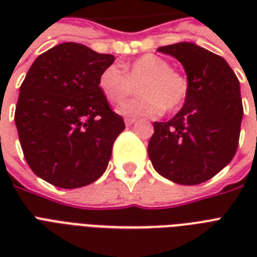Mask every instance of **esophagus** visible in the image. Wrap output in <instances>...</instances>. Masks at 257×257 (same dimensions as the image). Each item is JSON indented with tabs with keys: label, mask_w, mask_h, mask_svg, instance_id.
Wrapping results in <instances>:
<instances>
[{
	"label": "esophagus",
	"mask_w": 257,
	"mask_h": 257,
	"mask_svg": "<svg viewBox=\"0 0 257 257\" xmlns=\"http://www.w3.org/2000/svg\"><path fill=\"white\" fill-rule=\"evenodd\" d=\"M136 121H137L136 118H131V117H126V118H125V124L128 125V126H131V125L135 124Z\"/></svg>",
	"instance_id": "esophagus-1"
}]
</instances>
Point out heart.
<instances>
[{
	"label": "heart",
	"instance_id": "b5f03b06",
	"mask_svg": "<svg viewBox=\"0 0 257 257\" xmlns=\"http://www.w3.org/2000/svg\"><path fill=\"white\" fill-rule=\"evenodd\" d=\"M139 83L140 97L118 109L122 116L157 117L164 109L173 112L184 104L189 90L188 78L155 54H144L122 66V70L109 65L98 76L100 92L114 105L122 104L132 96Z\"/></svg>",
	"mask_w": 257,
	"mask_h": 257
}]
</instances>
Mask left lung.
<instances>
[{
	"mask_svg": "<svg viewBox=\"0 0 257 257\" xmlns=\"http://www.w3.org/2000/svg\"><path fill=\"white\" fill-rule=\"evenodd\" d=\"M157 50L181 62L189 90L172 120L153 122L148 156L153 168L173 183H204L229 164L237 151L244 113L239 80L223 57L191 42Z\"/></svg>",
	"mask_w": 257,
	"mask_h": 257,
	"instance_id": "8db88e82",
	"label": "left lung"
}]
</instances>
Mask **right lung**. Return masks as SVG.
<instances>
[{
  "mask_svg": "<svg viewBox=\"0 0 257 257\" xmlns=\"http://www.w3.org/2000/svg\"><path fill=\"white\" fill-rule=\"evenodd\" d=\"M114 56L64 42L40 54L20 86L14 121L24 157L42 180L85 187L105 172L125 129L98 89Z\"/></svg>",
  "mask_w": 257,
  "mask_h": 257,
  "instance_id": "obj_1",
  "label": "right lung"
}]
</instances>
